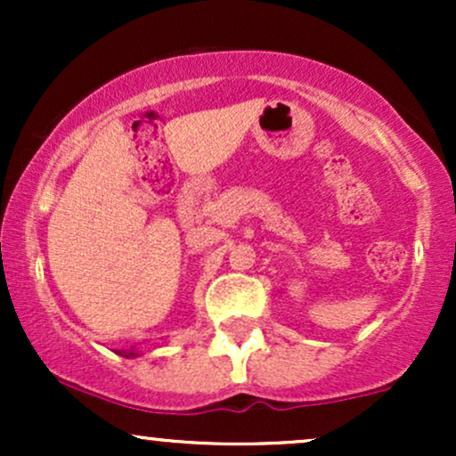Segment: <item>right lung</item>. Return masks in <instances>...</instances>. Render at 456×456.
<instances>
[{
	"instance_id": "right-lung-1",
	"label": "right lung",
	"mask_w": 456,
	"mask_h": 456,
	"mask_svg": "<svg viewBox=\"0 0 456 456\" xmlns=\"http://www.w3.org/2000/svg\"><path fill=\"white\" fill-rule=\"evenodd\" d=\"M124 355V354H122ZM128 355V358H130V355H137V354H134V352H130V354H126Z\"/></svg>"
}]
</instances>
